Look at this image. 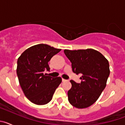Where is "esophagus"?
<instances>
[{"label": "esophagus", "mask_w": 125, "mask_h": 125, "mask_svg": "<svg viewBox=\"0 0 125 125\" xmlns=\"http://www.w3.org/2000/svg\"><path fill=\"white\" fill-rule=\"evenodd\" d=\"M66 79H62V82H65V81H66Z\"/></svg>", "instance_id": "obj_1"}]
</instances>
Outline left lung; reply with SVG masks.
I'll use <instances>...</instances> for the list:
<instances>
[{
  "instance_id": "1",
  "label": "left lung",
  "mask_w": 125,
  "mask_h": 125,
  "mask_svg": "<svg viewBox=\"0 0 125 125\" xmlns=\"http://www.w3.org/2000/svg\"><path fill=\"white\" fill-rule=\"evenodd\" d=\"M64 52L71 62L73 72L82 74L81 83L70 81L72 87L68 92L69 102L77 108H88L96 101L105 88L110 73L108 61L93 49H65Z\"/></svg>"
}]
</instances>
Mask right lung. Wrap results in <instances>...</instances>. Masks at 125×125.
Here are the masks:
<instances>
[{"label": "right lung", "mask_w": 125, "mask_h": 125, "mask_svg": "<svg viewBox=\"0 0 125 125\" xmlns=\"http://www.w3.org/2000/svg\"><path fill=\"white\" fill-rule=\"evenodd\" d=\"M61 49L39 44L29 47L17 59V74L24 94L33 103L43 105L52 98L62 79L46 76L48 62Z\"/></svg>", "instance_id": "add662e5"}]
</instances>
